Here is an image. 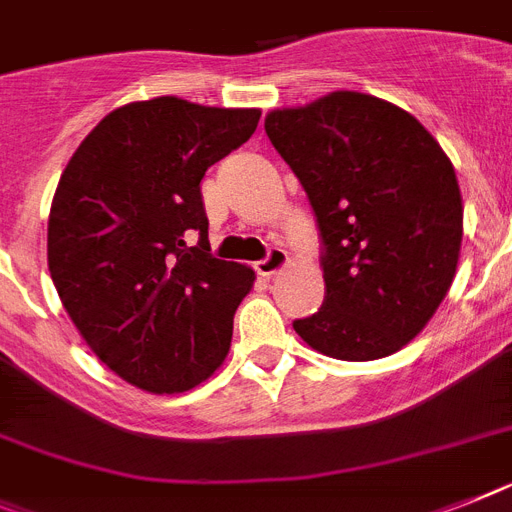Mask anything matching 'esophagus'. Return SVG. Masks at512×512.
I'll list each match as a JSON object with an SVG mask.
<instances>
[{
    "instance_id": "1",
    "label": "esophagus",
    "mask_w": 512,
    "mask_h": 512,
    "mask_svg": "<svg viewBox=\"0 0 512 512\" xmlns=\"http://www.w3.org/2000/svg\"><path fill=\"white\" fill-rule=\"evenodd\" d=\"M289 265V252L281 247H270L268 249V255L263 257V260H257L255 263V270L260 273V276L270 278V276H276L278 270H283Z\"/></svg>"
}]
</instances>
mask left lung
<instances>
[{
	"label": "left lung",
	"mask_w": 512,
	"mask_h": 512,
	"mask_svg": "<svg viewBox=\"0 0 512 512\" xmlns=\"http://www.w3.org/2000/svg\"><path fill=\"white\" fill-rule=\"evenodd\" d=\"M265 132L302 182L322 244L325 299L294 330L343 362L395 354L453 283L463 239L453 163L409 111L351 90L270 111Z\"/></svg>",
	"instance_id": "8db88e82"
}]
</instances>
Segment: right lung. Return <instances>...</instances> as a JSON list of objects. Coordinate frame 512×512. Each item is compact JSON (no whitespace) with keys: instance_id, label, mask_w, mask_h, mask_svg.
<instances>
[{"instance_id":"1","label":"right lung","mask_w":512,"mask_h":512,"mask_svg":"<svg viewBox=\"0 0 512 512\" xmlns=\"http://www.w3.org/2000/svg\"><path fill=\"white\" fill-rule=\"evenodd\" d=\"M257 122V109L174 96L127 103L59 179L51 281L90 351L148 393L192 390L229 354L255 270L210 255L200 182Z\"/></svg>"}]
</instances>
